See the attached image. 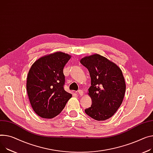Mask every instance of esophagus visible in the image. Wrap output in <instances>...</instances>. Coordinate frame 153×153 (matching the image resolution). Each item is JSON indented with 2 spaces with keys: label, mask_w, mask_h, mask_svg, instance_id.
Masks as SVG:
<instances>
[{
  "label": "esophagus",
  "mask_w": 153,
  "mask_h": 153,
  "mask_svg": "<svg viewBox=\"0 0 153 153\" xmlns=\"http://www.w3.org/2000/svg\"><path fill=\"white\" fill-rule=\"evenodd\" d=\"M78 94H79L80 96H83L84 92H83V90L79 89V90L78 91Z\"/></svg>",
  "instance_id": "esophagus-1"
}]
</instances>
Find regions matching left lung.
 Wrapping results in <instances>:
<instances>
[{"label": "left lung", "instance_id": "obj_1", "mask_svg": "<svg viewBox=\"0 0 153 153\" xmlns=\"http://www.w3.org/2000/svg\"><path fill=\"white\" fill-rule=\"evenodd\" d=\"M80 62L88 69L91 79L88 94L92 105L85 111L95 120H108L120 108L124 97L126 83L121 70L97 54L82 58Z\"/></svg>", "mask_w": 153, "mask_h": 153}]
</instances>
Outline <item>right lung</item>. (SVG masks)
Listing matches in <instances>:
<instances>
[{
	"label": "right lung",
	"mask_w": 153,
	"mask_h": 153,
	"mask_svg": "<svg viewBox=\"0 0 153 153\" xmlns=\"http://www.w3.org/2000/svg\"><path fill=\"white\" fill-rule=\"evenodd\" d=\"M71 57L56 52L40 57L31 66L26 88L31 106L43 118H53L65 107L72 94L64 90L63 69Z\"/></svg>",
	"instance_id": "add662e5"
}]
</instances>
